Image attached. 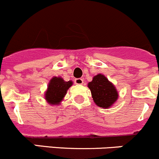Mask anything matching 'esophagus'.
Returning a JSON list of instances; mask_svg holds the SVG:
<instances>
[{
  "mask_svg": "<svg viewBox=\"0 0 159 159\" xmlns=\"http://www.w3.org/2000/svg\"><path fill=\"white\" fill-rule=\"evenodd\" d=\"M83 83H84V80L82 78H76V79H75V84H83Z\"/></svg>",
  "mask_w": 159,
  "mask_h": 159,
  "instance_id": "1",
  "label": "esophagus"
}]
</instances>
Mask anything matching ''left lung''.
I'll use <instances>...</instances> for the list:
<instances>
[{
  "instance_id": "8db88e82",
  "label": "left lung",
  "mask_w": 159,
  "mask_h": 159,
  "mask_svg": "<svg viewBox=\"0 0 159 159\" xmlns=\"http://www.w3.org/2000/svg\"><path fill=\"white\" fill-rule=\"evenodd\" d=\"M88 86L91 90L94 102L101 108H109L118 99L116 89L103 75L99 74L94 76Z\"/></svg>"
}]
</instances>
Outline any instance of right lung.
<instances>
[{
  "mask_svg": "<svg viewBox=\"0 0 159 159\" xmlns=\"http://www.w3.org/2000/svg\"><path fill=\"white\" fill-rule=\"evenodd\" d=\"M72 81H65L63 78L54 77L50 81L48 91L45 93V99L50 105L60 104L66 94L67 91L72 85Z\"/></svg>",
  "mask_w": 159,
  "mask_h": 159,
  "instance_id": "obj_1",
  "label": "right lung"
}]
</instances>
